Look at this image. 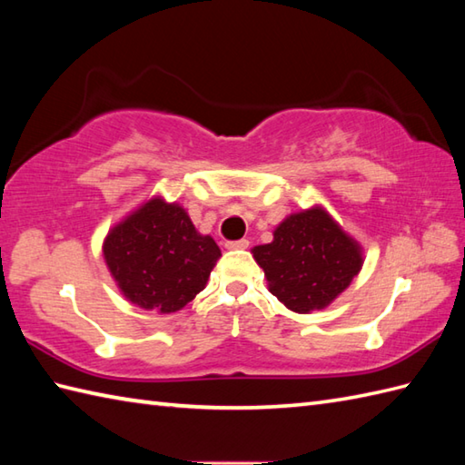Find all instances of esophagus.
I'll list each match as a JSON object with an SVG mask.
<instances>
[{
	"mask_svg": "<svg viewBox=\"0 0 465 465\" xmlns=\"http://www.w3.org/2000/svg\"><path fill=\"white\" fill-rule=\"evenodd\" d=\"M250 245L248 240H233V242H225L227 250H245Z\"/></svg>",
	"mask_w": 465,
	"mask_h": 465,
	"instance_id": "esophagus-1",
	"label": "esophagus"
}]
</instances>
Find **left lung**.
<instances>
[{"label": "left lung", "mask_w": 465, "mask_h": 465, "mask_svg": "<svg viewBox=\"0 0 465 465\" xmlns=\"http://www.w3.org/2000/svg\"><path fill=\"white\" fill-rule=\"evenodd\" d=\"M270 292L298 313L323 310L361 270V248L322 207H312L275 227L273 242L255 245Z\"/></svg>", "instance_id": "1"}]
</instances>
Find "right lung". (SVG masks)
<instances>
[{
    "label": "right lung",
    "mask_w": 465,
    "mask_h": 465,
    "mask_svg": "<svg viewBox=\"0 0 465 465\" xmlns=\"http://www.w3.org/2000/svg\"><path fill=\"white\" fill-rule=\"evenodd\" d=\"M220 255L213 238L195 230L183 207L162 197L127 215L104 242L105 263L125 300L160 313L190 303Z\"/></svg>",
    "instance_id": "obj_1"
}]
</instances>
